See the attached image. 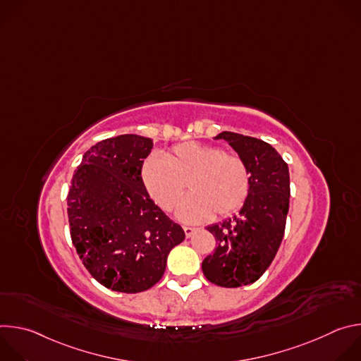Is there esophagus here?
I'll use <instances>...</instances> for the list:
<instances>
[{"label": "esophagus", "mask_w": 361, "mask_h": 361, "mask_svg": "<svg viewBox=\"0 0 361 361\" xmlns=\"http://www.w3.org/2000/svg\"><path fill=\"white\" fill-rule=\"evenodd\" d=\"M184 233H185V237H191L194 233H195V228L194 227H188V226H184Z\"/></svg>", "instance_id": "esophagus-1"}]
</instances>
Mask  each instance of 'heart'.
Returning a JSON list of instances; mask_svg holds the SVG:
<instances>
[{"mask_svg":"<svg viewBox=\"0 0 361 361\" xmlns=\"http://www.w3.org/2000/svg\"><path fill=\"white\" fill-rule=\"evenodd\" d=\"M141 181L149 197L166 212L176 209L184 188L188 194L178 217L188 223L227 217L238 212L250 194V173L244 160L217 145L187 141L163 157L151 156L141 166Z\"/></svg>","mask_w":361,"mask_h":361,"instance_id":"b5f03b06","label":"heart"}]
</instances>
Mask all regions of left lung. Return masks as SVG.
<instances>
[{"label": "left lung", "mask_w": 361, "mask_h": 361, "mask_svg": "<svg viewBox=\"0 0 361 361\" xmlns=\"http://www.w3.org/2000/svg\"><path fill=\"white\" fill-rule=\"evenodd\" d=\"M216 140H226L244 160L250 194L237 216L207 227L217 247L201 269L213 284L234 288L259 280L274 260L286 230L290 174L280 154L263 140L231 131Z\"/></svg>", "instance_id": "obj_1"}]
</instances>
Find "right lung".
<instances>
[{"mask_svg":"<svg viewBox=\"0 0 361 361\" xmlns=\"http://www.w3.org/2000/svg\"><path fill=\"white\" fill-rule=\"evenodd\" d=\"M151 148V138L135 134L97 142L82 156L67 197L70 234L84 267L120 293L159 283L169 252L185 237L142 185Z\"/></svg>","mask_w":361,"mask_h":361,"instance_id":"1","label":"right lung"}]
</instances>
